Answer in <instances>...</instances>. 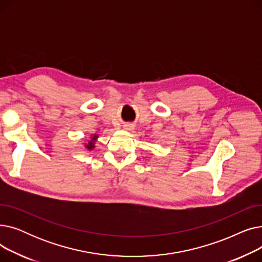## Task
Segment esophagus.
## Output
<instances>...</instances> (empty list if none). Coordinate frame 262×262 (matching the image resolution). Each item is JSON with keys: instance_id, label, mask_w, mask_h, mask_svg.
Masks as SVG:
<instances>
[{"instance_id": "esophagus-1", "label": "esophagus", "mask_w": 262, "mask_h": 262, "mask_svg": "<svg viewBox=\"0 0 262 262\" xmlns=\"http://www.w3.org/2000/svg\"><path fill=\"white\" fill-rule=\"evenodd\" d=\"M123 128H124V130L132 132V130L135 128V126L133 125V124H124V125H123Z\"/></svg>"}]
</instances>
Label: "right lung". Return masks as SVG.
Segmentation results:
<instances>
[{
    "instance_id": "right-lung-1",
    "label": "right lung",
    "mask_w": 262,
    "mask_h": 262,
    "mask_svg": "<svg viewBox=\"0 0 262 262\" xmlns=\"http://www.w3.org/2000/svg\"><path fill=\"white\" fill-rule=\"evenodd\" d=\"M98 138H99V135L98 134H92L91 137H90V139L87 142H84L82 144H84V146L87 149L92 150L95 147V142H96V140H98Z\"/></svg>"
}]
</instances>
